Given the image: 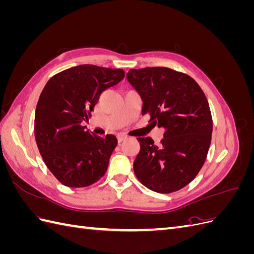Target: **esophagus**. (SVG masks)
<instances>
[{"mask_svg": "<svg viewBox=\"0 0 254 254\" xmlns=\"http://www.w3.org/2000/svg\"><path fill=\"white\" fill-rule=\"evenodd\" d=\"M126 140H127V136L124 135V134H121V135L118 136V142H119V144L123 143V142L126 141Z\"/></svg>", "mask_w": 254, "mask_h": 254, "instance_id": "34e87169", "label": "esophagus"}]
</instances>
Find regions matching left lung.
<instances>
[{
  "mask_svg": "<svg viewBox=\"0 0 254 254\" xmlns=\"http://www.w3.org/2000/svg\"><path fill=\"white\" fill-rule=\"evenodd\" d=\"M127 79L141 95L142 115L164 129L159 147L150 137H137L136 178L157 193L179 190L194 180L210 148L213 121L207 99L190 76L168 67L131 68Z\"/></svg>",
  "mask_w": 254,
  "mask_h": 254,
  "instance_id": "obj_1",
  "label": "left lung"
}]
</instances>
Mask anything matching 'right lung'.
<instances>
[{"mask_svg":"<svg viewBox=\"0 0 254 254\" xmlns=\"http://www.w3.org/2000/svg\"><path fill=\"white\" fill-rule=\"evenodd\" d=\"M121 68L82 64L64 70L45 84L35 112V137L56 179L68 188H86L106 174L118 140L91 134L88 122L103 91L124 79Z\"/></svg>","mask_w":254,"mask_h":254,"instance_id":"1","label":"right lung"}]
</instances>
